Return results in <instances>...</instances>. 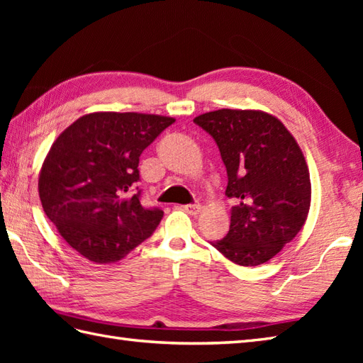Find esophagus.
Here are the masks:
<instances>
[{
    "mask_svg": "<svg viewBox=\"0 0 363 363\" xmlns=\"http://www.w3.org/2000/svg\"><path fill=\"white\" fill-rule=\"evenodd\" d=\"M182 209L190 215H198L199 212H201V206H199V204H186V206H182Z\"/></svg>",
    "mask_w": 363,
    "mask_h": 363,
    "instance_id": "obj_1",
    "label": "esophagus"
}]
</instances>
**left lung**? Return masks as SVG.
Returning <instances> with one entry per match:
<instances>
[{
  "instance_id": "1",
  "label": "left lung",
  "mask_w": 363,
  "mask_h": 363,
  "mask_svg": "<svg viewBox=\"0 0 363 363\" xmlns=\"http://www.w3.org/2000/svg\"><path fill=\"white\" fill-rule=\"evenodd\" d=\"M217 142L226 165V195L235 199L225 238L211 242L242 267L273 259L304 226L311 174L295 137L264 111L218 109L194 120Z\"/></svg>"
}]
</instances>
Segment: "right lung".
<instances>
[{
  "label": "right lung",
  "instance_id": "add662e5",
  "mask_svg": "<svg viewBox=\"0 0 363 363\" xmlns=\"http://www.w3.org/2000/svg\"><path fill=\"white\" fill-rule=\"evenodd\" d=\"M173 123L152 113L94 112L54 140L38 195L46 217L81 256L112 264L156 230L164 212L140 204L138 157Z\"/></svg>",
  "mask_w": 363,
  "mask_h": 363
}]
</instances>
